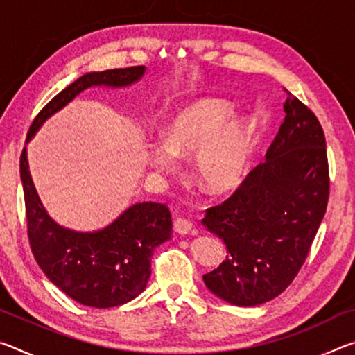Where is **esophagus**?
<instances>
[{
  "label": "esophagus",
  "instance_id": "34e87169",
  "mask_svg": "<svg viewBox=\"0 0 355 355\" xmlns=\"http://www.w3.org/2000/svg\"><path fill=\"white\" fill-rule=\"evenodd\" d=\"M173 230H175L178 235H186L192 230V222L184 219V218H177L173 220Z\"/></svg>",
  "mask_w": 355,
  "mask_h": 355
}]
</instances>
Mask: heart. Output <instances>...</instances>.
Instances as JSON below:
<instances>
[{"label":"heart","mask_w":355,"mask_h":355,"mask_svg":"<svg viewBox=\"0 0 355 355\" xmlns=\"http://www.w3.org/2000/svg\"><path fill=\"white\" fill-rule=\"evenodd\" d=\"M235 107L224 100H200L184 107L167 128L166 141L150 148V163L163 171L175 167V155L192 159V175L211 194L241 183L248 171L254 127L245 117H232Z\"/></svg>","instance_id":"b5f03b06"}]
</instances>
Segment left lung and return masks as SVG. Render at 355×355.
<instances>
[{
	"instance_id": "obj_1",
	"label": "left lung",
	"mask_w": 355,
	"mask_h": 355,
	"mask_svg": "<svg viewBox=\"0 0 355 355\" xmlns=\"http://www.w3.org/2000/svg\"><path fill=\"white\" fill-rule=\"evenodd\" d=\"M286 94L284 123L266 158L202 219L227 245L225 260L203 282L216 296L241 307L268 302L290 286L327 208L322 127L311 110Z\"/></svg>"
}]
</instances>
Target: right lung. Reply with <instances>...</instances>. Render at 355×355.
I'll return each instance as SVG.
<instances>
[{"instance_id": "right-lung-1", "label": "right lung", "mask_w": 355, "mask_h": 355, "mask_svg": "<svg viewBox=\"0 0 355 355\" xmlns=\"http://www.w3.org/2000/svg\"><path fill=\"white\" fill-rule=\"evenodd\" d=\"M144 65L92 71L48 101L33 120L28 141L45 120L92 86L123 87L141 80ZM28 238L42 271L69 297L87 307L110 309L127 304L144 291L152 274L156 245L171 239L172 218L164 203L130 207L103 230L83 233L58 225L42 205L29 173L26 148L20 156Z\"/></svg>"}]
</instances>
